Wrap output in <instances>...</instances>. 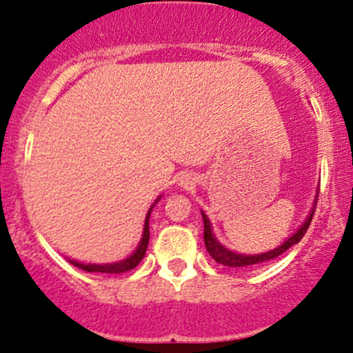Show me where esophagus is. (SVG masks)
Masks as SVG:
<instances>
[{"mask_svg": "<svg viewBox=\"0 0 353 353\" xmlns=\"http://www.w3.org/2000/svg\"><path fill=\"white\" fill-rule=\"evenodd\" d=\"M181 184H184V186H191V184H193V177H190V176H184L183 177V181H181Z\"/></svg>", "mask_w": 353, "mask_h": 353, "instance_id": "34e87169", "label": "esophagus"}]
</instances>
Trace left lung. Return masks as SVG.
<instances>
[{
  "label": "left lung",
  "mask_w": 353,
  "mask_h": 353,
  "mask_svg": "<svg viewBox=\"0 0 353 353\" xmlns=\"http://www.w3.org/2000/svg\"><path fill=\"white\" fill-rule=\"evenodd\" d=\"M316 203H318V199H316ZM314 210L316 206L312 208V212L309 213L307 220L304 222V225L301 227V229L297 230V232L294 234V236L290 237V239H287L285 243H283L280 248L273 249V251H268V252H263V254H252V256H244V254H237V252H232L229 251V249H225L223 245H220L216 243V239L213 237L212 234V227H210V222L208 219H206L205 213H201L203 215V223H205V234H203V239H205V245H206V251L210 252V256H212L213 259H215L216 263H220V265L223 266H232V268H243V266H252V265H261V263L265 261H270V259H275L279 258L280 254H283V252L287 251L288 248H292L294 244H297L299 241L304 237V234L307 232L309 225H311V220H312V215H314Z\"/></svg>",
  "instance_id": "obj_1"
}]
</instances>
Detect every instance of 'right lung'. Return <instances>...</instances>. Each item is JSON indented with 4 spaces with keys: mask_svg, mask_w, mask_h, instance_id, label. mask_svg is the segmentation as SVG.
Segmentation results:
<instances>
[{
    "mask_svg": "<svg viewBox=\"0 0 353 353\" xmlns=\"http://www.w3.org/2000/svg\"><path fill=\"white\" fill-rule=\"evenodd\" d=\"M150 212H152V208H150ZM150 212L147 213V219H145V229H143V237H141V243L137 248V251L130 256V258H126L124 261H119V263H110V265H83V263L73 261V259H70V263L71 265L77 266V268L85 270V272H90V273H94V272L95 273H124V272H130V270H133L134 266H137L138 263L143 259L145 252H147L148 241H150V230H148V219H150Z\"/></svg>",
    "mask_w": 353,
    "mask_h": 353,
    "instance_id": "obj_1",
    "label": "right lung"
}]
</instances>
